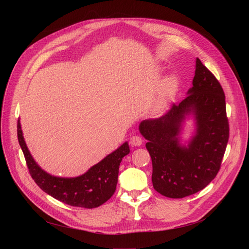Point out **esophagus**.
<instances>
[{
  "instance_id": "esophagus-1",
  "label": "esophagus",
  "mask_w": 249,
  "mask_h": 249,
  "mask_svg": "<svg viewBox=\"0 0 249 249\" xmlns=\"http://www.w3.org/2000/svg\"><path fill=\"white\" fill-rule=\"evenodd\" d=\"M142 138L138 135H133L131 138H130V144H131V146L133 147H138L142 144Z\"/></svg>"
}]
</instances>
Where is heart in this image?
I'll return each mask as SVG.
<instances>
[{"mask_svg":"<svg viewBox=\"0 0 249 249\" xmlns=\"http://www.w3.org/2000/svg\"><path fill=\"white\" fill-rule=\"evenodd\" d=\"M177 88H178V82L176 80V77L168 76L162 85L161 98H160V110L164 109L168 99L176 93Z\"/></svg>","mask_w":249,"mask_h":249,"instance_id":"b5f03b06","label":"heart"}]
</instances>
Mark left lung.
Masks as SVG:
<instances>
[{"label":"left lung","instance_id":"left-lung-1","mask_svg":"<svg viewBox=\"0 0 249 249\" xmlns=\"http://www.w3.org/2000/svg\"><path fill=\"white\" fill-rule=\"evenodd\" d=\"M194 131L182 139L185 121ZM141 135L152 160V185L164 197L181 199L206 188L217 176L229 138L223 89L214 74L196 59L187 97L159 119L143 120Z\"/></svg>","mask_w":249,"mask_h":249}]
</instances>
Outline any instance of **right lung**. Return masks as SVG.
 Instances as JSON below:
<instances>
[{"label": "right lung", "instance_id": "add662e5", "mask_svg": "<svg viewBox=\"0 0 249 249\" xmlns=\"http://www.w3.org/2000/svg\"><path fill=\"white\" fill-rule=\"evenodd\" d=\"M19 144L24 153L29 173L43 192L54 199L73 207L93 209L107 202L116 191L119 165L130 152L128 142L108 154L100 162L74 178L51 176L34 160L23 136L20 120L17 124Z\"/></svg>", "mask_w": 249, "mask_h": 249}]
</instances>
